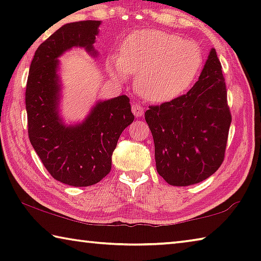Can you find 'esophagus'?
<instances>
[{
    "instance_id": "esophagus-1",
    "label": "esophagus",
    "mask_w": 261,
    "mask_h": 261,
    "mask_svg": "<svg viewBox=\"0 0 261 261\" xmlns=\"http://www.w3.org/2000/svg\"><path fill=\"white\" fill-rule=\"evenodd\" d=\"M131 109H132V113L135 114V116L137 118H139V117H141L144 115V108L141 107V106L138 105V103H132Z\"/></svg>"
}]
</instances>
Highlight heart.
Returning a JSON list of instances; mask_svg holds the SVG:
<instances>
[{
  "label": "heart",
  "mask_w": 261,
  "mask_h": 261,
  "mask_svg": "<svg viewBox=\"0 0 261 261\" xmlns=\"http://www.w3.org/2000/svg\"><path fill=\"white\" fill-rule=\"evenodd\" d=\"M204 54L194 41L159 30L130 35L110 61L115 78L137 74L136 88L147 101L169 102L184 94L200 72Z\"/></svg>",
  "instance_id": "b5f03b06"
}]
</instances>
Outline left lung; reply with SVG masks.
<instances>
[{"instance_id":"8db88e82","label":"left lung","mask_w":261,"mask_h":261,"mask_svg":"<svg viewBox=\"0 0 261 261\" xmlns=\"http://www.w3.org/2000/svg\"><path fill=\"white\" fill-rule=\"evenodd\" d=\"M155 148L156 170L174 187L202 182L223 161L231 123L226 83L214 48L187 94L145 113Z\"/></svg>"}]
</instances>
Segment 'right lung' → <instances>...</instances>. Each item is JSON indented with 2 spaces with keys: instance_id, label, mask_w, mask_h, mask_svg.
Instances as JSON below:
<instances>
[{
  "instance_id": "right-lung-1",
  "label": "right lung",
  "mask_w": 261,
  "mask_h": 261,
  "mask_svg": "<svg viewBox=\"0 0 261 261\" xmlns=\"http://www.w3.org/2000/svg\"><path fill=\"white\" fill-rule=\"evenodd\" d=\"M100 25V20L74 21L53 33L35 50L26 85L31 144L48 173L71 187L96 184L109 173L118 138L135 120L126 95L98 100L81 122L68 124L62 116L59 59L72 48H83L96 59Z\"/></svg>"
}]
</instances>
